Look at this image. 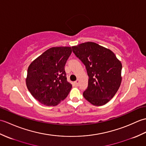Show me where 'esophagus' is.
I'll list each match as a JSON object with an SVG mask.
<instances>
[{
	"instance_id": "esophagus-1",
	"label": "esophagus",
	"mask_w": 146,
	"mask_h": 146,
	"mask_svg": "<svg viewBox=\"0 0 146 146\" xmlns=\"http://www.w3.org/2000/svg\"><path fill=\"white\" fill-rule=\"evenodd\" d=\"M75 84L76 86H78V85H79V80H77L76 82H75Z\"/></svg>"
}]
</instances>
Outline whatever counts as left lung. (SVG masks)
I'll list each match as a JSON object with an SVG mask.
<instances>
[{
    "instance_id": "left-lung-1",
    "label": "left lung",
    "mask_w": 146,
    "mask_h": 146,
    "mask_svg": "<svg viewBox=\"0 0 146 146\" xmlns=\"http://www.w3.org/2000/svg\"><path fill=\"white\" fill-rule=\"evenodd\" d=\"M72 49L85 64L89 77L83 97L95 106L107 104L120 86L121 62L111 50L95 42L82 43L73 46Z\"/></svg>"
}]
</instances>
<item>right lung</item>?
Listing matches in <instances>:
<instances>
[{
    "instance_id": "obj_1",
    "label": "right lung",
    "mask_w": 146,
    "mask_h": 146,
    "mask_svg": "<svg viewBox=\"0 0 146 146\" xmlns=\"http://www.w3.org/2000/svg\"><path fill=\"white\" fill-rule=\"evenodd\" d=\"M71 52V47L51 48L30 64L26 85L41 104L55 106L69 94L72 85L67 82L64 66Z\"/></svg>"
}]
</instances>
